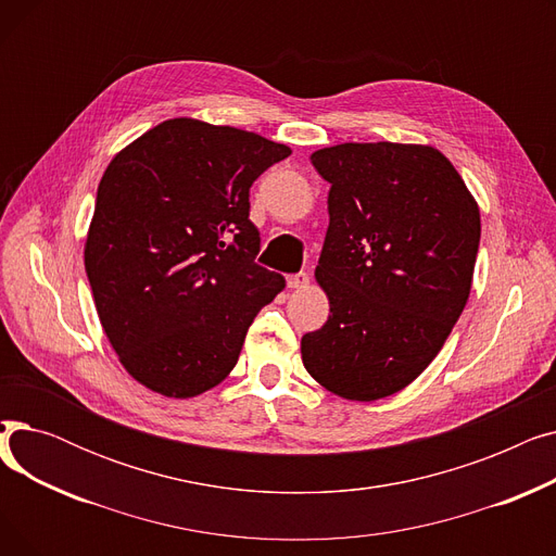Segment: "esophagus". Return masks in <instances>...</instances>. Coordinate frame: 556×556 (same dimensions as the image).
Segmentation results:
<instances>
[{"label":"esophagus","mask_w":556,"mask_h":556,"mask_svg":"<svg viewBox=\"0 0 556 556\" xmlns=\"http://www.w3.org/2000/svg\"><path fill=\"white\" fill-rule=\"evenodd\" d=\"M308 281H311V277L306 273H298V275H288L286 277V283H288L290 290H302V288L308 286Z\"/></svg>","instance_id":"1"}]
</instances>
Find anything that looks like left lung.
Wrapping results in <instances>:
<instances>
[{
    "label": "left lung",
    "instance_id": "obj_1",
    "mask_svg": "<svg viewBox=\"0 0 556 556\" xmlns=\"http://www.w3.org/2000/svg\"><path fill=\"white\" fill-rule=\"evenodd\" d=\"M331 185L315 281L329 298L302 363L346 401L401 392L434 361L471 293L480 207L428 143L346 141L311 155Z\"/></svg>",
    "mask_w": 556,
    "mask_h": 556
}]
</instances>
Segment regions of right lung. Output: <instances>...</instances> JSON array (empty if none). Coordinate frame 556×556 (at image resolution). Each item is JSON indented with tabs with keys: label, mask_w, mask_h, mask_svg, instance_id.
Listing matches in <instances>:
<instances>
[{
	"label": "right lung",
	"mask_w": 556,
	"mask_h": 556,
	"mask_svg": "<svg viewBox=\"0 0 556 556\" xmlns=\"http://www.w3.org/2000/svg\"><path fill=\"white\" fill-rule=\"evenodd\" d=\"M286 143L178 116L108 164L85 239L101 327L151 392L191 399L223 383L256 313L286 279L254 263L250 187Z\"/></svg>",
	"instance_id": "obj_1"
}]
</instances>
